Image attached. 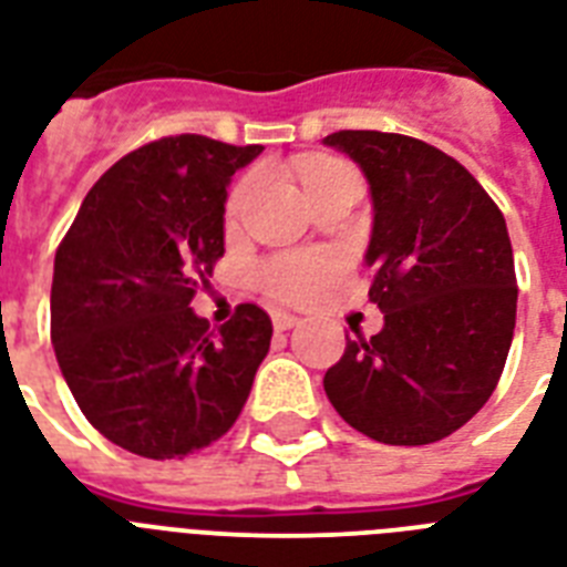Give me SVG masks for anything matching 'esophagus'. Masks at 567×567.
<instances>
[{"mask_svg": "<svg viewBox=\"0 0 567 567\" xmlns=\"http://www.w3.org/2000/svg\"><path fill=\"white\" fill-rule=\"evenodd\" d=\"M270 318H274V327L279 329V332H285V329H293L297 323H300V318H297V315H291V311H282V309H276Z\"/></svg>", "mask_w": 567, "mask_h": 567, "instance_id": "esophagus-1", "label": "esophagus"}]
</instances>
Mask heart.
I'll return each mask as SVG.
<instances>
[{
    "mask_svg": "<svg viewBox=\"0 0 567 567\" xmlns=\"http://www.w3.org/2000/svg\"><path fill=\"white\" fill-rule=\"evenodd\" d=\"M338 185H359V176L350 164L344 162H309L302 164V188L306 194L318 196L323 190H332ZM256 188V176L244 179L231 188L226 199V217H238L240 208L247 205L249 194ZM338 274V265L332 258L320 256H279L270 258L258 267V282L276 300H309L311 293L320 291L323 285L332 282Z\"/></svg>",
    "mask_w": 567,
    "mask_h": 567,
    "instance_id": "heart-1",
    "label": "heart"
}]
</instances>
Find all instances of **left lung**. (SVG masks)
Masks as SVG:
<instances>
[{
	"label": "left lung",
	"mask_w": 567,
	"mask_h": 567,
	"mask_svg": "<svg viewBox=\"0 0 567 567\" xmlns=\"http://www.w3.org/2000/svg\"><path fill=\"white\" fill-rule=\"evenodd\" d=\"M371 185L377 336L347 338L323 377L329 403L382 444L417 447L465 426L497 388L518 282L503 212L471 173L417 137L336 132Z\"/></svg>",
	"instance_id": "1"
}]
</instances>
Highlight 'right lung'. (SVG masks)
<instances>
[{"label": "right lung", "mask_w": 567, "mask_h": 567, "mask_svg": "<svg viewBox=\"0 0 567 567\" xmlns=\"http://www.w3.org/2000/svg\"><path fill=\"white\" fill-rule=\"evenodd\" d=\"M265 146L162 137L87 190L55 252L52 344L84 417L117 447L182 458L231 430L274 323L256 302L190 309L223 256L226 185Z\"/></svg>", "instance_id": "right-lung-1"}]
</instances>
